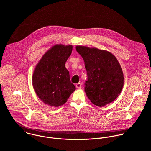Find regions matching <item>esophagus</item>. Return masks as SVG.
<instances>
[{"instance_id":"34e87169","label":"esophagus","mask_w":151,"mask_h":151,"mask_svg":"<svg viewBox=\"0 0 151 151\" xmlns=\"http://www.w3.org/2000/svg\"><path fill=\"white\" fill-rule=\"evenodd\" d=\"M81 86H82V84L80 83H78V84H77L76 85V88H78V89H81Z\"/></svg>"}]
</instances>
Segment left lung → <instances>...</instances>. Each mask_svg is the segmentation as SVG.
Returning a JSON list of instances; mask_svg holds the SVG:
<instances>
[{"instance_id":"obj_1","label":"left lung","mask_w":151,"mask_h":151,"mask_svg":"<svg viewBox=\"0 0 151 151\" xmlns=\"http://www.w3.org/2000/svg\"><path fill=\"white\" fill-rule=\"evenodd\" d=\"M76 49L84 59L87 72V97L99 107L113 102L124 86L123 73L116 58L107 50L95 47L78 45Z\"/></svg>"}]
</instances>
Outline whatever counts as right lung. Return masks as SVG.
Wrapping results in <instances>:
<instances>
[{"label": "right lung", "mask_w": 151, "mask_h": 151, "mask_svg": "<svg viewBox=\"0 0 151 151\" xmlns=\"http://www.w3.org/2000/svg\"><path fill=\"white\" fill-rule=\"evenodd\" d=\"M72 50L71 45H55L43 55L35 66L32 86L38 98L46 105L62 106L76 90L65 67Z\"/></svg>", "instance_id": "right-lung-1"}]
</instances>
